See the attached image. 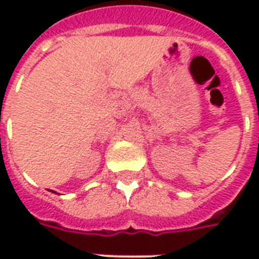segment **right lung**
Masks as SVG:
<instances>
[{
	"label": "right lung",
	"mask_w": 259,
	"mask_h": 259,
	"mask_svg": "<svg viewBox=\"0 0 259 259\" xmlns=\"http://www.w3.org/2000/svg\"><path fill=\"white\" fill-rule=\"evenodd\" d=\"M51 192H54V191H51Z\"/></svg>",
	"instance_id": "right-lung-1"
}]
</instances>
